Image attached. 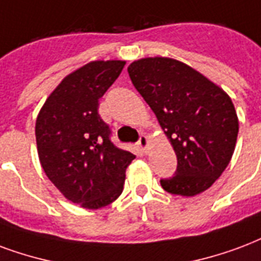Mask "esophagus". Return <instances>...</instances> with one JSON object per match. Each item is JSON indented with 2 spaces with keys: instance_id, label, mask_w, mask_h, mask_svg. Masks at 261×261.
<instances>
[{
  "instance_id": "34e87169",
  "label": "esophagus",
  "mask_w": 261,
  "mask_h": 261,
  "mask_svg": "<svg viewBox=\"0 0 261 261\" xmlns=\"http://www.w3.org/2000/svg\"><path fill=\"white\" fill-rule=\"evenodd\" d=\"M138 145H140V148L142 150H146V146H148V137L142 134V136L140 137V140H138Z\"/></svg>"
}]
</instances>
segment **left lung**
<instances>
[{
    "mask_svg": "<svg viewBox=\"0 0 261 261\" xmlns=\"http://www.w3.org/2000/svg\"><path fill=\"white\" fill-rule=\"evenodd\" d=\"M128 76L159 120L177 155V170L163 190L195 196L210 188L232 158L238 116L225 92L182 62L144 58Z\"/></svg>",
    "mask_w": 261,
    "mask_h": 261,
    "instance_id": "obj_1",
    "label": "left lung"
}]
</instances>
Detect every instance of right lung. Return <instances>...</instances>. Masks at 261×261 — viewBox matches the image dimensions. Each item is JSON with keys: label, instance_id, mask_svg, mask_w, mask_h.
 Returning <instances> with one entry per match:
<instances>
[{"label": "right lung", "instance_id": "add662e5", "mask_svg": "<svg viewBox=\"0 0 261 261\" xmlns=\"http://www.w3.org/2000/svg\"><path fill=\"white\" fill-rule=\"evenodd\" d=\"M124 61H94L61 82L36 121L40 163L51 182L73 203L101 209L123 192L125 169L136 156L111 141L98 113L99 98L123 70Z\"/></svg>", "mask_w": 261, "mask_h": 261}]
</instances>
